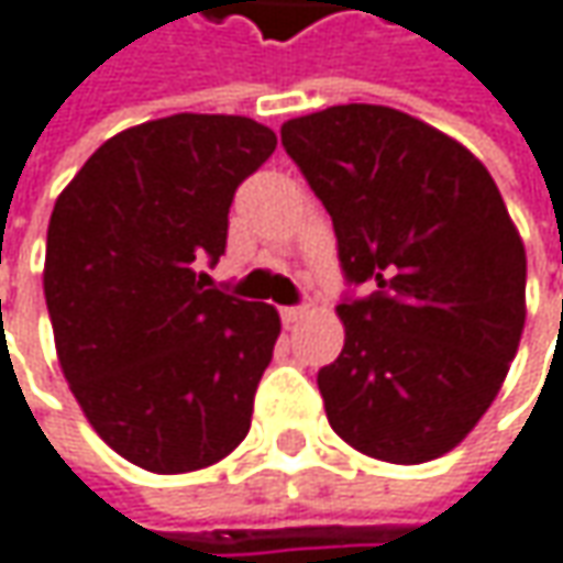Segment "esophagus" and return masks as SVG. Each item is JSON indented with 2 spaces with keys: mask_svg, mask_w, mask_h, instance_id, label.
<instances>
[{
  "mask_svg": "<svg viewBox=\"0 0 563 563\" xmlns=\"http://www.w3.org/2000/svg\"><path fill=\"white\" fill-rule=\"evenodd\" d=\"M308 311H311V306H308V302H302V306H286V308H280L283 324H296V321H302V318H306Z\"/></svg>",
  "mask_w": 563,
  "mask_h": 563,
  "instance_id": "obj_1",
  "label": "esophagus"
}]
</instances>
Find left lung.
<instances>
[{"label": "left lung", "mask_w": 563, "mask_h": 563, "mask_svg": "<svg viewBox=\"0 0 563 563\" xmlns=\"http://www.w3.org/2000/svg\"><path fill=\"white\" fill-rule=\"evenodd\" d=\"M333 220L346 296L318 372L330 428L387 463L453 451L498 397L526 321V252L501 191L460 141L390 107L283 122Z\"/></svg>", "instance_id": "1"}]
</instances>
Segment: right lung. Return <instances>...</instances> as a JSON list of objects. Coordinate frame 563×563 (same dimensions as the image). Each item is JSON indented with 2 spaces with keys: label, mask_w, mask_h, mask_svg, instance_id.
I'll use <instances>...</instances> for the list:
<instances>
[{
  "label": "right lung",
  "mask_w": 563,
  "mask_h": 563,
  "mask_svg": "<svg viewBox=\"0 0 563 563\" xmlns=\"http://www.w3.org/2000/svg\"><path fill=\"white\" fill-rule=\"evenodd\" d=\"M274 147L255 119L179 112L100 144L56 198L43 292L62 375L147 473L205 470L252 428L280 314L195 267L227 252L235 188Z\"/></svg>",
  "instance_id": "right-lung-1"
}]
</instances>
